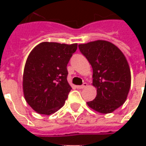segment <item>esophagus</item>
Returning <instances> with one entry per match:
<instances>
[{
	"label": "esophagus",
	"instance_id": "34e87169",
	"mask_svg": "<svg viewBox=\"0 0 146 146\" xmlns=\"http://www.w3.org/2000/svg\"><path fill=\"white\" fill-rule=\"evenodd\" d=\"M88 86V84L87 83H84L82 85H78L77 86V88H80V89H82V88H86Z\"/></svg>",
	"mask_w": 146,
	"mask_h": 146
}]
</instances>
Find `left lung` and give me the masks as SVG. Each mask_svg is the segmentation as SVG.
Wrapping results in <instances>:
<instances>
[{
	"mask_svg": "<svg viewBox=\"0 0 146 146\" xmlns=\"http://www.w3.org/2000/svg\"><path fill=\"white\" fill-rule=\"evenodd\" d=\"M93 67L97 96L88 106L102 114L115 111L126 101L131 86V71L124 54L114 44L96 40L79 44Z\"/></svg>",
	"mask_w": 146,
	"mask_h": 146,
	"instance_id": "1",
	"label": "left lung"
}]
</instances>
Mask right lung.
Listing matches in <instances>:
<instances>
[{
	"mask_svg": "<svg viewBox=\"0 0 146 146\" xmlns=\"http://www.w3.org/2000/svg\"><path fill=\"white\" fill-rule=\"evenodd\" d=\"M77 44L42 42L29 53L23 76L26 102L36 112L49 115L63 106L71 87L66 66Z\"/></svg>",
	"mask_w": 146,
	"mask_h": 146,
	"instance_id": "right-lung-1",
	"label": "right lung"
}]
</instances>
